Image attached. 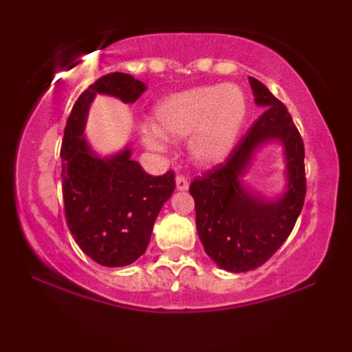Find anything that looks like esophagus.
<instances>
[{"mask_svg": "<svg viewBox=\"0 0 352 352\" xmlns=\"http://www.w3.org/2000/svg\"><path fill=\"white\" fill-rule=\"evenodd\" d=\"M175 185L179 192H185V190H188V179L185 175H177Z\"/></svg>", "mask_w": 352, "mask_h": 352, "instance_id": "esophagus-1", "label": "esophagus"}]
</instances>
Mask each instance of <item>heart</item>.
<instances>
[{
    "mask_svg": "<svg viewBox=\"0 0 352 352\" xmlns=\"http://www.w3.org/2000/svg\"><path fill=\"white\" fill-rule=\"evenodd\" d=\"M246 116L248 99L238 84L192 87L153 107L152 125L142 129V140L152 151H164L167 140L188 135L192 159L199 165H217L232 153Z\"/></svg>",
    "mask_w": 352,
    "mask_h": 352,
    "instance_id": "1",
    "label": "heart"
}]
</instances>
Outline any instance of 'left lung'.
Here are the masks:
<instances>
[{
    "mask_svg": "<svg viewBox=\"0 0 352 352\" xmlns=\"http://www.w3.org/2000/svg\"><path fill=\"white\" fill-rule=\"evenodd\" d=\"M250 86L263 114L223 164L190 185L205 252L232 273L250 272L273 256L292 233L306 195L305 145L288 109L258 79L250 78ZM266 143L283 148L285 188L274 197L261 196L243 180L254 153Z\"/></svg>",
    "mask_w": 352,
    "mask_h": 352,
    "instance_id": "8db88e82",
    "label": "left lung"
}]
</instances>
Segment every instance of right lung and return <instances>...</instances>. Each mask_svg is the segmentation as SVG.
I'll use <instances>...</instances> for the list:
<instances>
[{
  "label": "right lung",
  "mask_w": 352,
  "mask_h": 352,
  "mask_svg": "<svg viewBox=\"0 0 352 352\" xmlns=\"http://www.w3.org/2000/svg\"><path fill=\"white\" fill-rule=\"evenodd\" d=\"M145 91L142 80L124 72L99 78L76 100L60 145L67 228L89 258L109 268L134 263L145 253L155 218L175 190V175L145 173L132 160L131 144L99 155L84 131L96 96L134 104Z\"/></svg>",
  "instance_id": "right-lung-1"
}]
</instances>
